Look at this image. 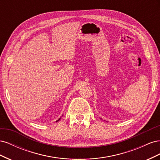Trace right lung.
Masks as SVG:
<instances>
[{
	"instance_id": "add662e5",
	"label": "right lung",
	"mask_w": 160,
	"mask_h": 160,
	"mask_svg": "<svg viewBox=\"0 0 160 160\" xmlns=\"http://www.w3.org/2000/svg\"><path fill=\"white\" fill-rule=\"evenodd\" d=\"M61 118H59V119H58L57 121H56V122H59V120L61 119Z\"/></svg>"
}]
</instances>
